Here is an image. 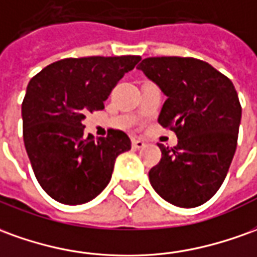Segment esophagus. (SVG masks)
<instances>
[{"label":"esophagus","instance_id":"1","mask_svg":"<svg viewBox=\"0 0 257 257\" xmlns=\"http://www.w3.org/2000/svg\"><path fill=\"white\" fill-rule=\"evenodd\" d=\"M132 147L134 149H142V147H145V142L139 141V139H134L132 141Z\"/></svg>","mask_w":257,"mask_h":257}]
</instances>
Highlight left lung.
Here are the masks:
<instances>
[{"label": "left lung", "mask_w": 257, "mask_h": 257, "mask_svg": "<svg viewBox=\"0 0 257 257\" xmlns=\"http://www.w3.org/2000/svg\"><path fill=\"white\" fill-rule=\"evenodd\" d=\"M164 91L159 123L171 129L178 145L159 143L161 160L149 171L164 200L196 207L216 195L236 150L241 103L232 82L192 57H149L138 66Z\"/></svg>", "instance_id": "1"}]
</instances>
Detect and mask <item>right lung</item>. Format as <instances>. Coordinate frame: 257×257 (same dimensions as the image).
Instances as JSON below:
<instances>
[{
  "label": "right lung",
  "instance_id": "add662e5",
  "mask_svg": "<svg viewBox=\"0 0 257 257\" xmlns=\"http://www.w3.org/2000/svg\"><path fill=\"white\" fill-rule=\"evenodd\" d=\"M139 55L82 57L53 62L30 79L22 103L23 142L36 178L48 196L82 204L108 185L115 159L131 150L128 135L108 129L93 141L82 121L104 101Z\"/></svg>",
  "mask_w": 257,
  "mask_h": 257
}]
</instances>
